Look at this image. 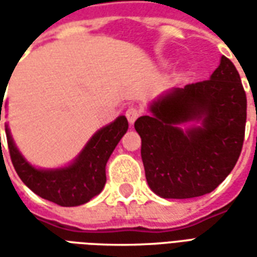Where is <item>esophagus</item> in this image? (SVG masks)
I'll return each mask as SVG.
<instances>
[{
	"mask_svg": "<svg viewBox=\"0 0 257 257\" xmlns=\"http://www.w3.org/2000/svg\"><path fill=\"white\" fill-rule=\"evenodd\" d=\"M140 114H142V110H140L139 107L136 106H131L128 107V110L125 112V115L128 118V121L131 125H134V122L140 117Z\"/></svg>",
	"mask_w": 257,
	"mask_h": 257,
	"instance_id": "34e87169",
	"label": "esophagus"
}]
</instances>
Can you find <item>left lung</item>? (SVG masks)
<instances>
[{
    "label": "left lung",
    "instance_id": "left-lung-1",
    "mask_svg": "<svg viewBox=\"0 0 257 257\" xmlns=\"http://www.w3.org/2000/svg\"><path fill=\"white\" fill-rule=\"evenodd\" d=\"M136 119L147 183L162 198H194L219 186L235 167L245 138L246 93L237 68L221 56L209 79L169 92ZM202 120L183 133L180 123Z\"/></svg>",
    "mask_w": 257,
    "mask_h": 257
}]
</instances>
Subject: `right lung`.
Returning <instances> with one entry per match:
<instances>
[{"label": "right lung", "instance_id": "obj_1", "mask_svg": "<svg viewBox=\"0 0 257 257\" xmlns=\"http://www.w3.org/2000/svg\"><path fill=\"white\" fill-rule=\"evenodd\" d=\"M3 95L0 100L4 101ZM0 104V121H1ZM128 131V119L121 115L100 129L88 142L82 153L67 168L41 171L31 167L14 145L9 129L5 128L9 156L22 182L41 198L60 206H77L88 202L100 193L106 184V164L111 153ZM1 139V138H0Z\"/></svg>", "mask_w": 257, "mask_h": 257}]
</instances>
